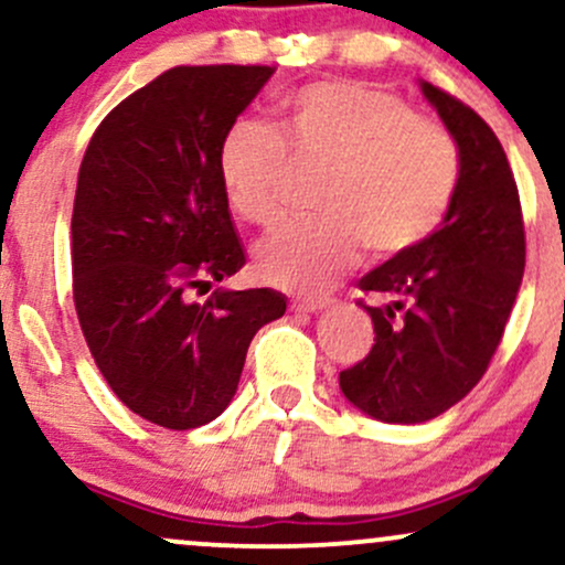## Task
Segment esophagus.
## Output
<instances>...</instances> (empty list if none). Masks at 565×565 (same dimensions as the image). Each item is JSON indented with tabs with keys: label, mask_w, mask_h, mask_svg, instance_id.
I'll use <instances>...</instances> for the list:
<instances>
[{
	"label": "esophagus",
	"mask_w": 565,
	"mask_h": 565,
	"mask_svg": "<svg viewBox=\"0 0 565 565\" xmlns=\"http://www.w3.org/2000/svg\"><path fill=\"white\" fill-rule=\"evenodd\" d=\"M291 313H319V310L329 308V300H291Z\"/></svg>",
	"instance_id": "esophagus-1"
}]
</instances>
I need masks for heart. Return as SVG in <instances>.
Returning a JSON list of instances; mask_svg holds the SVG:
<instances>
[{
  "label": "heart",
  "instance_id": "obj_1",
  "mask_svg": "<svg viewBox=\"0 0 565 565\" xmlns=\"http://www.w3.org/2000/svg\"><path fill=\"white\" fill-rule=\"evenodd\" d=\"M291 164L327 167L319 191L327 215L276 228L257 244L255 268L265 281L308 295L353 268L364 244L393 257L425 242L459 180L449 132L364 82H319L284 97L274 129L236 121L217 151L231 210L246 223H274Z\"/></svg>",
  "mask_w": 565,
  "mask_h": 565
}]
</instances>
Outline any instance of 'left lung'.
<instances>
[{"label":"left lung","mask_w":565,"mask_h":565,"mask_svg":"<svg viewBox=\"0 0 565 565\" xmlns=\"http://www.w3.org/2000/svg\"><path fill=\"white\" fill-rule=\"evenodd\" d=\"M457 142L459 180L436 233L359 278L380 305L374 345L340 372L355 408L391 425H417L462 401L504 334L526 265L521 199L502 142L472 108L419 82Z\"/></svg>","instance_id":"left-lung-1"}]
</instances>
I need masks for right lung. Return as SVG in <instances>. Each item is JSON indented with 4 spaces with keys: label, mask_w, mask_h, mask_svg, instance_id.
Here are the masks:
<instances>
[{
    "label": "right lung",
    "mask_w": 565,
    "mask_h": 565,
    "mask_svg": "<svg viewBox=\"0 0 565 565\" xmlns=\"http://www.w3.org/2000/svg\"><path fill=\"white\" fill-rule=\"evenodd\" d=\"M274 71H164L121 100L84 151L71 217L76 316L116 398L170 430L225 412L252 337L287 310L274 289L188 297L246 263L217 151Z\"/></svg>",
    "instance_id": "1"
}]
</instances>
